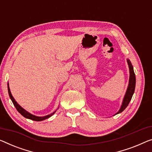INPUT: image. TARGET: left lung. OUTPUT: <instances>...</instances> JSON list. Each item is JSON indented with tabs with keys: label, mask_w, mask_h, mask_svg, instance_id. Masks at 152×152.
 I'll list each match as a JSON object with an SVG mask.
<instances>
[{
	"label": "left lung",
	"mask_w": 152,
	"mask_h": 152,
	"mask_svg": "<svg viewBox=\"0 0 152 152\" xmlns=\"http://www.w3.org/2000/svg\"><path fill=\"white\" fill-rule=\"evenodd\" d=\"M127 62H128L129 69H130V78H129V84L128 89H127L126 93L125 94V96H124L123 102H122V104L121 106V108L118 112H117L116 114H119V113H121L125 110V108L128 106V105L130 103V102L132 99V97L134 94V89H135V85H136V77H135V74L134 72V69H133V66L132 65V63H131L129 59H127Z\"/></svg>",
	"instance_id": "1"
}]
</instances>
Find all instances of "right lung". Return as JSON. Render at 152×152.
Listing matches in <instances>:
<instances>
[{
  "instance_id": "1",
  "label": "right lung",
  "mask_w": 152,
  "mask_h": 152,
  "mask_svg": "<svg viewBox=\"0 0 152 152\" xmlns=\"http://www.w3.org/2000/svg\"><path fill=\"white\" fill-rule=\"evenodd\" d=\"M7 86H8V93H9V95H10V98L11 99V101H12L13 105L15 106V107L17 109L18 111L19 112L20 114L22 115V116L25 117V118L31 119V120H33V121H43V120H45V119H46L48 118H49V117H50L52 115H53L54 113H55L56 110L54 112H53V113H51V114L48 115H46V116H44V117H37V116H35V115H33L32 114H31L30 113H28V111H26V110H24L23 108L21 107V106H20L19 104H18L17 102L15 100L14 98H13V97L12 96V95H11V93L10 91V87H9V83L7 84Z\"/></svg>"
}]
</instances>
